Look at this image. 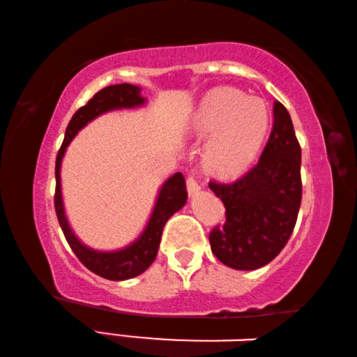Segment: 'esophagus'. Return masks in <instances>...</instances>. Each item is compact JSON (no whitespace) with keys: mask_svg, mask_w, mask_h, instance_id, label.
<instances>
[{"mask_svg":"<svg viewBox=\"0 0 357 357\" xmlns=\"http://www.w3.org/2000/svg\"><path fill=\"white\" fill-rule=\"evenodd\" d=\"M200 190V184H198V181L192 176L187 178V192H189V195H195Z\"/></svg>","mask_w":357,"mask_h":357,"instance_id":"1","label":"esophagus"}]
</instances>
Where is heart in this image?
<instances>
[{"instance_id": "1", "label": "heart", "mask_w": 357, "mask_h": 357, "mask_svg": "<svg viewBox=\"0 0 357 357\" xmlns=\"http://www.w3.org/2000/svg\"><path fill=\"white\" fill-rule=\"evenodd\" d=\"M271 123L268 105L231 88L211 91L193 114L192 129L211 138L204 146L209 170L233 174L255 157Z\"/></svg>"}]
</instances>
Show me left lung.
<instances>
[{"mask_svg":"<svg viewBox=\"0 0 357 357\" xmlns=\"http://www.w3.org/2000/svg\"><path fill=\"white\" fill-rule=\"evenodd\" d=\"M225 204V223L209 234L223 264L252 271L279 255L291 236L302 200L301 146L289 113L274 102V124L259 160L231 183L211 181Z\"/></svg>","mask_w":357,"mask_h":357,"instance_id":"8db88e82","label":"left lung"}]
</instances>
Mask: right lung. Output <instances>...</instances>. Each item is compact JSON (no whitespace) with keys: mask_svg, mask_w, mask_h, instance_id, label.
<instances>
[{"mask_svg":"<svg viewBox=\"0 0 357 357\" xmlns=\"http://www.w3.org/2000/svg\"><path fill=\"white\" fill-rule=\"evenodd\" d=\"M143 104L144 98H142L140 88L135 86V84L121 83L100 89L99 93H96L93 98L88 100L86 105L78 108L74 116L69 121L68 129H66L64 142L56 155L55 211L59 227H61L66 241H68V244L70 245V249L75 253L77 258L80 259L89 271H93L94 274L104 277V279L108 280L132 279V277H137L144 273V271L153 264L157 255V250H159L162 231H164L167 220L185 204V179L183 176V173H174L173 176L165 181L159 192V197H157L155 206L153 209V214H151L148 225L142 233V236L138 238L135 243H132L130 245L126 247V249H121L116 252H98L82 244L69 227L63 206L61 176H59V170H61V160L66 153V148L69 146V143L72 142V138L77 135V132L83 129L89 121H93L94 118H98L99 114L105 112L118 110V108H134Z\"/></svg>","mask_w":357,"mask_h":357,"instance_id":"obj_1","label":"right lung"}]
</instances>
